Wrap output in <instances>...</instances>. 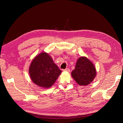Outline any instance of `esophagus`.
Masks as SVG:
<instances>
[{
    "label": "esophagus",
    "mask_w": 123,
    "mask_h": 123,
    "mask_svg": "<svg viewBox=\"0 0 123 123\" xmlns=\"http://www.w3.org/2000/svg\"><path fill=\"white\" fill-rule=\"evenodd\" d=\"M63 71H66V72H69L70 71V70L69 69H68V68H67L66 69L63 70Z\"/></svg>",
    "instance_id": "obj_1"
}]
</instances>
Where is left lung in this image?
<instances>
[{
	"mask_svg": "<svg viewBox=\"0 0 123 123\" xmlns=\"http://www.w3.org/2000/svg\"><path fill=\"white\" fill-rule=\"evenodd\" d=\"M96 69L93 63L86 56L78 59L71 76L78 85L87 86L92 82L96 76Z\"/></svg>",
	"mask_w": 123,
	"mask_h": 123,
	"instance_id": "8db88e82",
	"label": "left lung"
}]
</instances>
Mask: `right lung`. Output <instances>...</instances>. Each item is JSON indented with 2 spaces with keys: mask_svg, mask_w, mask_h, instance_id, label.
Wrapping results in <instances>:
<instances>
[{
  "mask_svg": "<svg viewBox=\"0 0 123 123\" xmlns=\"http://www.w3.org/2000/svg\"><path fill=\"white\" fill-rule=\"evenodd\" d=\"M61 72V70L54 63L52 57L45 52L37 55L29 67L31 80L41 88L51 87Z\"/></svg>",
  "mask_w": 123,
  "mask_h": 123,
  "instance_id": "add662e5",
  "label": "right lung"
}]
</instances>
